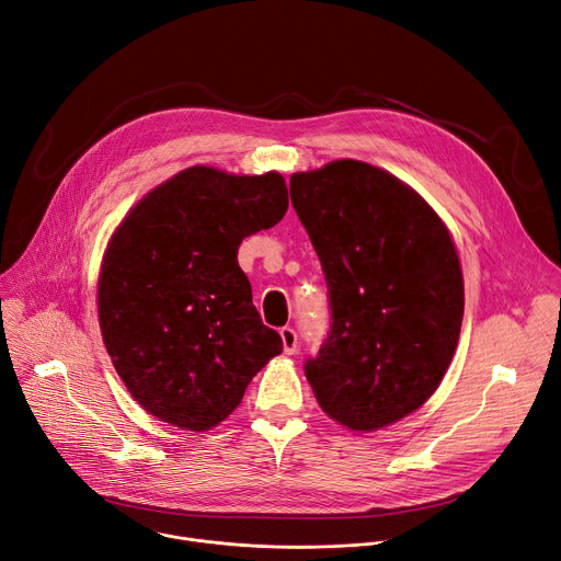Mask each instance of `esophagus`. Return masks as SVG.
Wrapping results in <instances>:
<instances>
[{
	"instance_id": "1",
	"label": "esophagus",
	"mask_w": 561,
	"mask_h": 561,
	"mask_svg": "<svg viewBox=\"0 0 561 561\" xmlns=\"http://www.w3.org/2000/svg\"><path fill=\"white\" fill-rule=\"evenodd\" d=\"M279 335H282L284 352H286V354H295V352H297V331H295L293 327H282V329H279Z\"/></svg>"
}]
</instances>
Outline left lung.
<instances>
[{"label": "left lung", "mask_w": 561, "mask_h": 561, "mask_svg": "<svg viewBox=\"0 0 561 561\" xmlns=\"http://www.w3.org/2000/svg\"><path fill=\"white\" fill-rule=\"evenodd\" d=\"M316 248L331 327L307 381L352 431L383 428L439 386L460 339L465 284L437 214L401 180L356 160L290 175Z\"/></svg>", "instance_id": "8db88e82"}]
</instances>
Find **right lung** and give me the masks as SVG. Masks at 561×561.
<instances>
[{"mask_svg": "<svg viewBox=\"0 0 561 561\" xmlns=\"http://www.w3.org/2000/svg\"><path fill=\"white\" fill-rule=\"evenodd\" d=\"M286 209L279 173L192 167L141 198L112 237L99 279L103 343L153 417L186 431L216 426L282 352L237 252Z\"/></svg>", "mask_w": 561, "mask_h": 561, "instance_id": "obj_1", "label": "right lung"}]
</instances>
